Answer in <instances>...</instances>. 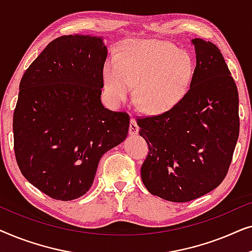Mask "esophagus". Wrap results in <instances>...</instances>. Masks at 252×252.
I'll return each instance as SVG.
<instances>
[{
  "instance_id": "obj_1",
  "label": "esophagus",
  "mask_w": 252,
  "mask_h": 252,
  "mask_svg": "<svg viewBox=\"0 0 252 252\" xmlns=\"http://www.w3.org/2000/svg\"><path fill=\"white\" fill-rule=\"evenodd\" d=\"M139 133V126L135 122V119H130V124H129V135H136Z\"/></svg>"
}]
</instances>
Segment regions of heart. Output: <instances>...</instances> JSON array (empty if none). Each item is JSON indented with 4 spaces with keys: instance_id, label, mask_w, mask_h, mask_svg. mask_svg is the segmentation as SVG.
I'll list each match as a JSON object with an SVG mask.
<instances>
[{
    "instance_id": "b5f03b06",
    "label": "heart",
    "mask_w": 252,
    "mask_h": 252,
    "mask_svg": "<svg viewBox=\"0 0 252 252\" xmlns=\"http://www.w3.org/2000/svg\"><path fill=\"white\" fill-rule=\"evenodd\" d=\"M195 64L186 50L161 40H132L117 58L103 65L104 88L113 104L125 103L137 84L136 103L149 113H163L188 94Z\"/></svg>"
}]
</instances>
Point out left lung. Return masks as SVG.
Instances as JSON below:
<instances>
[{
	"mask_svg": "<svg viewBox=\"0 0 252 252\" xmlns=\"http://www.w3.org/2000/svg\"><path fill=\"white\" fill-rule=\"evenodd\" d=\"M196 67L186 97L161 115L137 119L149 146L141 178L150 194L188 202L225 179L240 132L239 93L217 46L192 39Z\"/></svg>",
	"mask_w": 252,
	"mask_h": 252,
	"instance_id": "left-lung-1",
	"label": "left lung"
}]
</instances>
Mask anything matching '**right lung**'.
Segmentation results:
<instances>
[{"label":"right lung","mask_w":252,"mask_h":252,"mask_svg":"<svg viewBox=\"0 0 252 252\" xmlns=\"http://www.w3.org/2000/svg\"><path fill=\"white\" fill-rule=\"evenodd\" d=\"M106 56L102 36L64 35L44 48L20 80L13 112L17 164L51 198L85 195L103 155L128 134L129 116L101 101Z\"/></svg>","instance_id":"add662e5"}]
</instances>
